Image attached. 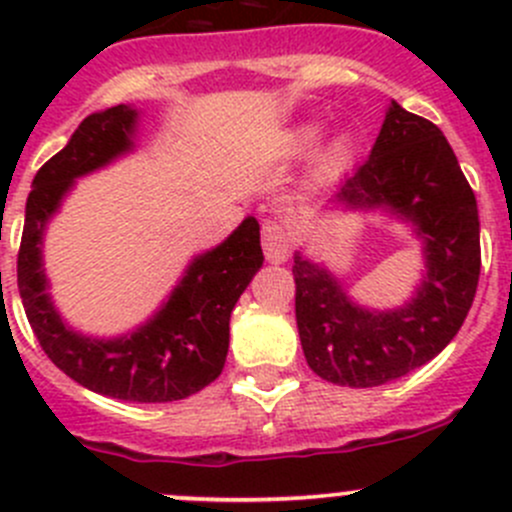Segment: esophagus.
I'll return each instance as SVG.
<instances>
[{
    "instance_id": "34e87169",
    "label": "esophagus",
    "mask_w": 512,
    "mask_h": 512,
    "mask_svg": "<svg viewBox=\"0 0 512 512\" xmlns=\"http://www.w3.org/2000/svg\"><path fill=\"white\" fill-rule=\"evenodd\" d=\"M262 250H265L267 262L282 265L289 257V237L287 230L277 220H265L262 223Z\"/></svg>"
}]
</instances>
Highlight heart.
I'll list each match as a JSON object with an SVG mask.
<instances>
[{"label": "heart", "instance_id": "obj_1", "mask_svg": "<svg viewBox=\"0 0 512 512\" xmlns=\"http://www.w3.org/2000/svg\"><path fill=\"white\" fill-rule=\"evenodd\" d=\"M319 138V123L302 121L285 133V151L304 153L314 146ZM354 160V138L349 133H337L327 143L317 148L309 158V183L329 185L342 178Z\"/></svg>", "mask_w": 512, "mask_h": 512}]
</instances>
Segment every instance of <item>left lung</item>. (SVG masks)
Masks as SVG:
<instances>
[{"mask_svg":"<svg viewBox=\"0 0 512 512\" xmlns=\"http://www.w3.org/2000/svg\"><path fill=\"white\" fill-rule=\"evenodd\" d=\"M344 213H386L421 240L414 297L369 309L332 270L294 252V314L309 369L369 389L418 369L461 329L480 275L478 205L441 128L391 101L369 160L334 193Z\"/></svg>","mask_w":512,"mask_h":512,"instance_id":"obj_1","label":"left lung"}]
</instances>
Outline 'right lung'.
I'll list each match as a JSON object with an SVG mask.
<instances>
[{"mask_svg":"<svg viewBox=\"0 0 512 512\" xmlns=\"http://www.w3.org/2000/svg\"><path fill=\"white\" fill-rule=\"evenodd\" d=\"M141 111L128 103L86 116L74 136L34 175L24 213L17 282L24 312L46 356L86 389L136 404L188 399L220 376L230 347V314L262 267L260 225L247 215L213 250L190 260L151 319L121 337L98 339L64 322L49 294L44 232L76 178L136 148Z\"/></svg>","mask_w":512,"mask_h":512,"instance_id":"1","label":"right lung"}]
</instances>
